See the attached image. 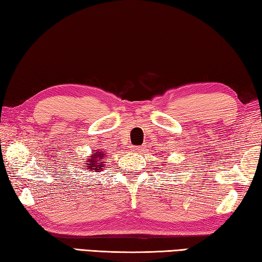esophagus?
<instances>
[{"label": "esophagus", "instance_id": "obj_1", "mask_svg": "<svg viewBox=\"0 0 262 262\" xmlns=\"http://www.w3.org/2000/svg\"><path fill=\"white\" fill-rule=\"evenodd\" d=\"M142 150H143L142 147H134V148H133V151H135V152H140Z\"/></svg>", "mask_w": 262, "mask_h": 262}]
</instances>
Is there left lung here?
<instances>
[{
  "label": "left lung",
  "instance_id": "1",
  "mask_svg": "<svg viewBox=\"0 0 262 262\" xmlns=\"http://www.w3.org/2000/svg\"><path fill=\"white\" fill-rule=\"evenodd\" d=\"M163 163H164V162H163Z\"/></svg>",
  "mask_w": 262,
  "mask_h": 262
}]
</instances>
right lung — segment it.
Returning a JSON list of instances; mask_svg holds the SVG:
<instances>
[{"label":"right lung","mask_w":262,"mask_h":262,"mask_svg":"<svg viewBox=\"0 0 262 262\" xmlns=\"http://www.w3.org/2000/svg\"><path fill=\"white\" fill-rule=\"evenodd\" d=\"M106 154L103 152L102 150H98L92 154L91 159H89V161H85L87 163H85L86 170H90V171L93 172H100L101 170L103 169V163H105V159Z\"/></svg>","instance_id":"add662e5"}]
</instances>
